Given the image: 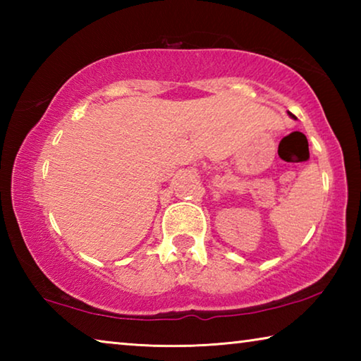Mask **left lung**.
<instances>
[{
    "label": "left lung",
    "mask_w": 361,
    "mask_h": 361,
    "mask_svg": "<svg viewBox=\"0 0 361 361\" xmlns=\"http://www.w3.org/2000/svg\"><path fill=\"white\" fill-rule=\"evenodd\" d=\"M288 114L291 116V118H293V119H296V116H295V114H291V113H288Z\"/></svg>",
    "instance_id": "obj_1"
}]
</instances>
